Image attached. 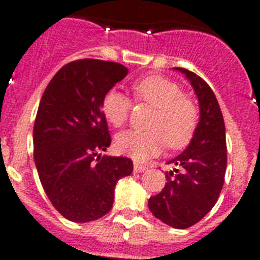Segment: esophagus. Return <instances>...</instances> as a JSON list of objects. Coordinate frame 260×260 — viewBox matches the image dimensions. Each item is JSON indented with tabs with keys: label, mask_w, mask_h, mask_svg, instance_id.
<instances>
[{
	"label": "esophagus",
	"mask_w": 260,
	"mask_h": 260,
	"mask_svg": "<svg viewBox=\"0 0 260 260\" xmlns=\"http://www.w3.org/2000/svg\"><path fill=\"white\" fill-rule=\"evenodd\" d=\"M148 169V166H146V165H142V163H135L134 165V171L135 173H144V171Z\"/></svg>",
	"instance_id": "obj_1"
}]
</instances>
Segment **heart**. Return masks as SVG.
<instances>
[{"instance_id":"b5f03b06","label":"heart","mask_w":260,"mask_h":260,"mask_svg":"<svg viewBox=\"0 0 260 260\" xmlns=\"http://www.w3.org/2000/svg\"><path fill=\"white\" fill-rule=\"evenodd\" d=\"M138 101L154 106L148 128L151 131H125L116 138V150L135 160H146L167 146L173 150L183 148L191 142L198 124V110L194 102L185 95L177 83L150 75L134 83ZM131 101L117 89H110L102 100V112L114 126H122L128 120Z\"/></svg>"}]
</instances>
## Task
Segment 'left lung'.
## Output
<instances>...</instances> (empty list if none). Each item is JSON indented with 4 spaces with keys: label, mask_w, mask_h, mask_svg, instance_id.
<instances>
[{
    "label": "left lung",
    "mask_w": 260,
    "mask_h": 260,
    "mask_svg": "<svg viewBox=\"0 0 260 260\" xmlns=\"http://www.w3.org/2000/svg\"><path fill=\"white\" fill-rule=\"evenodd\" d=\"M185 75L200 105V121L191 142L182 154L169 160L178 169L166 171V185L148 200L155 217L185 230L209 213L224 185L226 169L225 125L213 90L197 74L174 67Z\"/></svg>",
    "instance_id": "obj_1"
}]
</instances>
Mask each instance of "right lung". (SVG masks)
<instances>
[{
	"instance_id": "add662e5",
	"label": "right lung",
	"mask_w": 260,
	"mask_h": 260,
	"mask_svg": "<svg viewBox=\"0 0 260 260\" xmlns=\"http://www.w3.org/2000/svg\"><path fill=\"white\" fill-rule=\"evenodd\" d=\"M128 74L120 63L81 59L63 66L39 104L34 125L35 165L55 209L74 222L105 216L114 187L134 163L98 154L110 146L102 100Z\"/></svg>"
}]
</instances>
